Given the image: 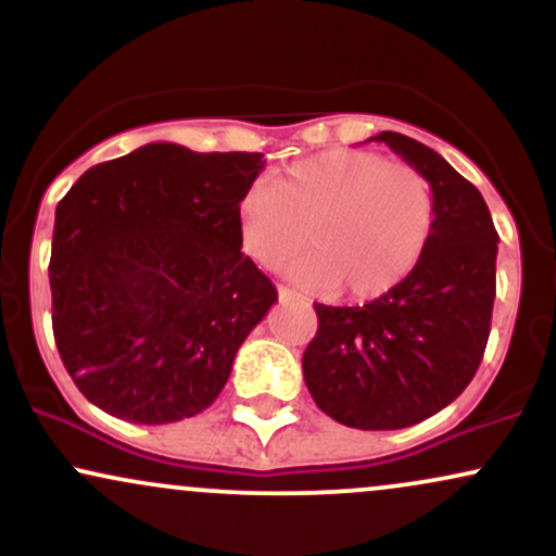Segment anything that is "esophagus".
<instances>
[{
    "instance_id": "1",
    "label": "esophagus",
    "mask_w": 556,
    "mask_h": 556,
    "mask_svg": "<svg viewBox=\"0 0 556 556\" xmlns=\"http://www.w3.org/2000/svg\"><path fill=\"white\" fill-rule=\"evenodd\" d=\"M277 292H279V300H282V303H305V305H308V298H303L300 292L290 290V287H279Z\"/></svg>"
}]
</instances>
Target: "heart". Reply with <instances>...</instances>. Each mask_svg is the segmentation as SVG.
Returning a JSON list of instances; mask_svg holds the SVG:
<instances>
[{
  "label": "heart",
  "instance_id": "b5f03b06",
  "mask_svg": "<svg viewBox=\"0 0 556 556\" xmlns=\"http://www.w3.org/2000/svg\"><path fill=\"white\" fill-rule=\"evenodd\" d=\"M431 182L410 164L358 149H329L287 167L271 188L240 198L242 251L277 269L311 240L318 251L290 277L311 290L381 298L410 277L433 232Z\"/></svg>",
  "mask_w": 556,
  "mask_h": 556
}]
</instances>
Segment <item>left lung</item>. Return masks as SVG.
<instances>
[{
	"label": "left lung",
	"mask_w": 556,
	"mask_h": 556,
	"mask_svg": "<svg viewBox=\"0 0 556 556\" xmlns=\"http://www.w3.org/2000/svg\"><path fill=\"white\" fill-rule=\"evenodd\" d=\"M387 143L433 190L424 258L392 292L353 308L316 303L305 348L311 397L337 424L363 431L416 426L470 384L486 350L496 295V235L476 185L429 146L384 130Z\"/></svg>",
	"instance_id": "8db88e82"
}]
</instances>
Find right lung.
<instances>
[{"label": "right lung", "instance_id": "1", "mask_svg": "<svg viewBox=\"0 0 556 556\" xmlns=\"http://www.w3.org/2000/svg\"><path fill=\"white\" fill-rule=\"evenodd\" d=\"M264 154L146 143L96 164L54 216L52 327L75 387L114 418L175 424L206 410L277 303L240 251V198Z\"/></svg>", "mask_w": 556, "mask_h": 556}]
</instances>
